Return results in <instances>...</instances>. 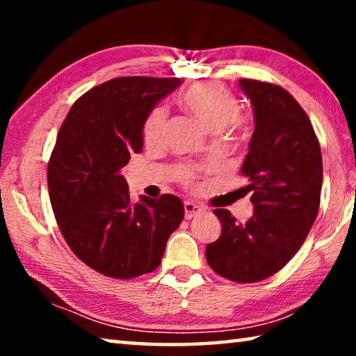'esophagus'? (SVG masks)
<instances>
[{
    "label": "esophagus",
    "instance_id": "esophagus-1",
    "mask_svg": "<svg viewBox=\"0 0 356 356\" xmlns=\"http://www.w3.org/2000/svg\"><path fill=\"white\" fill-rule=\"evenodd\" d=\"M184 209H185V218L190 220L193 216H196L197 213H201V207L197 206L195 202H190V201H185L184 202Z\"/></svg>",
    "mask_w": 356,
    "mask_h": 356
}]
</instances>
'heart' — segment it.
<instances>
[{
  "instance_id": "b5f03b06",
  "label": "heart",
  "mask_w": 356,
  "mask_h": 356,
  "mask_svg": "<svg viewBox=\"0 0 356 356\" xmlns=\"http://www.w3.org/2000/svg\"><path fill=\"white\" fill-rule=\"evenodd\" d=\"M182 105L210 131H220L236 118L238 100L236 94L216 81H200L190 86L180 97ZM166 111L154 108L143 124V138L147 144L161 140Z\"/></svg>"
}]
</instances>
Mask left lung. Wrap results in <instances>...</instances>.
Returning a JSON list of instances; mask_svg holds the SVG:
<instances>
[{"instance_id":"left-lung-1","label":"left lung","mask_w":356,"mask_h":356,"mask_svg":"<svg viewBox=\"0 0 356 356\" xmlns=\"http://www.w3.org/2000/svg\"><path fill=\"white\" fill-rule=\"evenodd\" d=\"M256 129L242 174L254 213L238 222L215 209L221 236L206 248L213 272L236 282L267 280L297 254L321 206V144L303 108L278 84L242 78Z\"/></svg>"}]
</instances>
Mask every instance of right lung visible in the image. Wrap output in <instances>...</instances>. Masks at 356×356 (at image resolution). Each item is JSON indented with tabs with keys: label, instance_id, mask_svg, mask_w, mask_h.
Masks as SVG:
<instances>
[{
	"label": "right lung",
	"instance_id": "add662e5",
	"mask_svg": "<svg viewBox=\"0 0 356 356\" xmlns=\"http://www.w3.org/2000/svg\"><path fill=\"white\" fill-rule=\"evenodd\" d=\"M182 80L119 76L72 105L47 168L55 218L74 254L95 272L130 280L159 267L184 220L174 195L130 201L120 170L143 150V124Z\"/></svg>",
	"mask_w": 356,
	"mask_h": 356
}]
</instances>
